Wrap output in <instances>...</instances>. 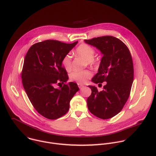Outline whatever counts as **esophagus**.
Segmentation results:
<instances>
[{"mask_svg":"<svg viewBox=\"0 0 156 156\" xmlns=\"http://www.w3.org/2000/svg\"><path fill=\"white\" fill-rule=\"evenodd\" d=\"M78 87H79L80 88H82V87H83V84H81V83H78Z\"/></svg>","mask_w":156,"mask_h":156,"instance_id":"34e87169","label":"esophagus"}]
</instances>
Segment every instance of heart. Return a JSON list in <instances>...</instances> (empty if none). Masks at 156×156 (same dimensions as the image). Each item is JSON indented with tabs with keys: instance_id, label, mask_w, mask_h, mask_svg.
I'll return each instance as SVG.
<instances>
[{
	"instance_id": "heart-1",
	"label": "heart",
	"mask_w": 156,
	"mask_h": 156,
	"mask_svg": "<svg viewBox=\"0 0 156 156\" xmlns=\"http://www.w3.org/2000/svg\"><path fill=\"white\" fill-rule=\"evenodd\" d=\"M75 53L76 55L86 59L87 63L90 66H95L98 64V60L94 57L95 50L88 44H81L76 48ZM62 64L67 71L70 70L72 68V57L69 54L63 56ZM91 75L92 73L89 69L74 71L69 74V78L72 81L83 84L90 79Z\"/></svg>"
}]
</instances>
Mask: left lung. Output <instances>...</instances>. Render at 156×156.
I'll return each instance as SVG.
<instances>
[{
    "label": "left lung",
    "instance_id": "8db88e82",
    "mask_svg": "<svg viewBox=\"0 0 156 156\" xmlns=\"http://www.w3.org/2000/svg\"><path fill=\"white\" fill-rule=\"evenodd\" d=\"M103 54L98 72L92 78L100 87L106 82L101 91L88 86L91 94L87 99L89 111L96 117L107 119L122 110L128 99L134 80V67L129 50L123 42L112 36L85 40Z\"/></svg>",
    "mask_w": 156,
    "mask_h": 156
}]
</instances>
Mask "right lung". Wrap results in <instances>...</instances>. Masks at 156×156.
I'll return each mask as SVG.
<instances>
[{
  "label": "right lung",
  "instance_id": "obj_1",
  "mask_svg": "<svg viewBox=\"0 0 156 156\" xmlns=\"http://www.w3.org/2000/svg\"><path fill=\"white\" fill-rule=\"evenodd\" d=\"M78 43L47 40L34 44L28 50L22 71V84L32 105L40 115L58 119L68 112L69 102L79 90L77 84H66L68 76L62 60ZM64 84L55 89L56 83Z\"/></svg>",
  "mask_w": 156,
  "mask_h": 156
}]
</instances>
